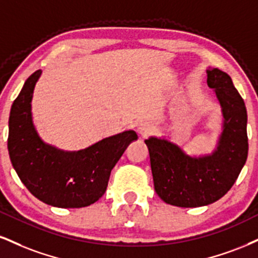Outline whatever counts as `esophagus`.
<instances>
[{
	"instance_id": "obj_1",
	"label": "esophagus",
	"mask_w": 258,
	"mask_h": 258,
	"mask_svg": "<svg viewBox=\"0 0 258 258\" xmlns=\"http://www.w3.org/2000/svg\"><path fill=\"white\" fill-rule=\"evenodd\" d=\"M137 131L142 138H147L148 136H150L151 133L155 131V127L153 123L149 122V121H144V122L139 123Z\"/></svg>"
}]
</instances>
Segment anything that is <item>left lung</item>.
Masks as SVG:
<instances>
[{
	"label": "left lung",
	"instance_id": "obj_1",
	"mask_svg": "<svg viewBox=\"0 0 258 258\" xmlns=\"http://www.w3.org/2000/svg\"><path fill=\"white\" fill-rule=\"evenodd\" d=\"M207 73L208 85L215 90L225 117L218 150L212 156L192 159L164 139H145L155 191L170 206L196 208L214 203L231 190L246 162L249 143L244 99L227 73L219 68Z\"/></svg>",
	"mask_w": 258,
	"mask_h": 258
}]
</instances>
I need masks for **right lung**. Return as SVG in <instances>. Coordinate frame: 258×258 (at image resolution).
Here are the masks:
<instances>
[{"label": "right lung", "instance_id": "right-lung-1", "mask_svg": "<svg viewBox=\"0 0 258 258\" xmlns=\"http://www.w3.org/2000/svg\"><path fill=\"white\" fill-rule=\"evenodd\" d=\"M40 71L32 73L15 98L9 115L8 151L21 182L43 203L57 208H83L104 195L111 169L135 131L104 138L85 150L64 153L46 145L31 117V101Z\"/></svg>", "mask_w": 258, "mask_h": 258}]
</instances>
